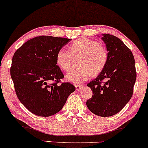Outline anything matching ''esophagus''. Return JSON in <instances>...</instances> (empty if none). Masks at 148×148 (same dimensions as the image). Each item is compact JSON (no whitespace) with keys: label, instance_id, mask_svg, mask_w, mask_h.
<instances>
[{"label":"esophagus","instance_id":"1","mask_svg":"<svg viewBox=\"0 0 148 148\" xmlns=\"http://www.w3.org/2000/svg\"><path fill=\"white\" fill-rule=\"evenodd\" d=\"M83 86H81V85H76V90H79L81 89V88H82Z\"/></svg>","mask_w":148,"mask_h":148}]
</instances>
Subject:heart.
Here are the masks:
<instances>
[{
    "label": "heart",
    "mask_w": 148,
    "mask_h": 148,
    "mask_svg": "<svg viewBox=\"0 0 148 148\" xmlns=\"http://www.w3.org/2000/svg\"><path fill=\"white\" fill-rule=\"evenodd\" d=\"M69 51L61 49L58 51L56 61L63 72L71 68L73 58H78L79 68L68 73L66 80L74 84H82L90 77L100 74L106 66L108 53L107 49L95 40L82 38L72 42Z\"/></svg>",
    "instance_id": "heart-1"
}]
</instances>
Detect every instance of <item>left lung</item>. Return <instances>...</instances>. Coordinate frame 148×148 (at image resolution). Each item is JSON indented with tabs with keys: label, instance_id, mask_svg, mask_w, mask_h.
Listing matches in <instances>:
<instances>
[{
	"label": "left lung",
	"instance_id": "left-lung-1",
	"mask_svg": "<svg viewBox=\"0 0 148 148\" xmlns=\"http://www.w3.org/2000/svg\"><path fill=\"white\" fill-rule=\"evenodd\" d=\"M108 60L102 72L87 86L92 96L86 101L88 109L101 117L120 112L133 95L136 79L135 60L130 49L118 37L103 34Z\"/></svg>",
	"mask_w": 148,
	"mask_h": 148
}]
</instances>
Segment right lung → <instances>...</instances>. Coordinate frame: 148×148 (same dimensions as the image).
Masks as SVG:
<instances>
[{
	"label": "right lung",
	"instance_id": "add662e5",
	"mask_svg": "<svg viewBox=\"0 0 148 148\" xmlns=\"http://www.w3.org/2000/svg\"><path fill=\"white\" fill-rule=\"evenodd\" d=\"M70 39L39 36L25 42L14 53L10 75L18 99L28 111L42 117L59 112L75 86L62 83L64 75L56 56Z\"/></svg>",
	"mask_w": 148,
	"mask_h": 148
}]
</instances>
